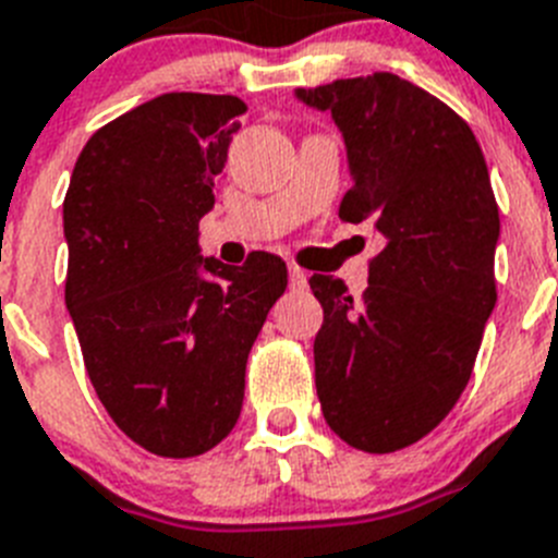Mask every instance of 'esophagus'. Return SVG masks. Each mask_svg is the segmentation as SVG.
<instances>
[{"label": "esophagus", "instance_id": "34e87169", "mask_svg": "<svg viewBox=\"0 0 558 558\" xmlns=\"http://www.w3.org/2000/svg\"><path fill=\"white\" fill-rule=\"evenodd\" d=\"M289 286H292V289H306L308 275L303 272L300 266H289Z\"/></svg>", "mask_w": 558, "mask_h": 558}]
</instances>
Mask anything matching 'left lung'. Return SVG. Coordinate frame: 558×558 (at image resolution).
Segmentation results:
<instances>
[{"label": "left lung", "mask_w": 558, "mask_h": 558, "mask_svg": "<svg viewBox=\"0 0 558 558\" xmlns=\"http://www.w3.org/2000/svg\"><path fill=\"white\" fill-rule=\"evenodd\" d=\"M331 111L353 185L339 219L367 225L385 250L353 298L314 275L323 328L314 379L328 426L385 454L429 435L466 390L497 303L500 213L481 143L444 100L393 72L298 89Z\"/></svg>", "instance_id": "obj_1"}]
</instances>
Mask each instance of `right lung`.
<instances>
[{
    "label": "right lung",
    "instance_id": "1",
    "mask_svg": "<svg viewBox=\"0 0 558 558\" xmlns=\"http://www.w3.org/2000/svg\"><path fill=\"white\" fill-rule=\"evenodd\" d=\"M246 104L168 92L92 134L64 198V298L111 421L159 458H196L230 435L250 348L286 264L198 255V221ZM207 271L210 279L201 275Z\"/></svg>",
    "mask_w": 558,
    "mask_h": 558
}]
</instances>
